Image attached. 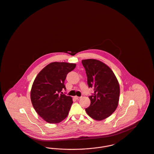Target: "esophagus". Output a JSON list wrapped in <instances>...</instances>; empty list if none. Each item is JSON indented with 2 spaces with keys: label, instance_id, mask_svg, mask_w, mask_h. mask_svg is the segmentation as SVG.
Segmentation results:
<instances>
[{
  "label": "esophagus",
  "instance_id": "esophagus-1",
  "mask_svg": "<svg viewBox=\"0 0 154 154\" xmlns=\"http://www.w3.org/2000/svg\"><path fill=\"white\" fill-rule=\"evenodd\" d=\"M74 98H75L76 100H80V99L81 98V97H77V96H75Z\"/></svg>",
  "mask_w": 154,
  "mask_h": 154
}]
</instances>
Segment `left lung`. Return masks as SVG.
<instances>
[{
    "mask_svg": "<svg viewBox=\"0 0 154 154\" xmlns=\"http://www.w3.org/2000/svg\"><path fill=\"white\" fill-rule=\"evenodd\" d=\"M89 88L94 93L89 96L90 106L85 108L92 119L101 121L110 116L119 104V85L111 69L104 63L95 59L83 60Z\"/></svg>",
    "mask_w": 154,
    "mask_h": 154,
    "instance_id": "obj_1",
    "label": "left lung"
}]
</instances>
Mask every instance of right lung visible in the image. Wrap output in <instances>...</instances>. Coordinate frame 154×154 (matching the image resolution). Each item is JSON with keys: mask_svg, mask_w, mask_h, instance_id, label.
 I'll use <instances>...</instances> for the list:
<instances>
[{"mask_svg": "<svg viewBox=\"0 0 154 154\" xmlns=\"http://www.w3.org/2000/svg\"><path fill=\"white\" fill-rule=\"evenodd\" d=\"M75 64L53 62L38 74L32 85L30 98L37 113L50 124H57L66 119L72 104L70 96L63 94L64 81Z\"/></svg>", "mask_w": 154, "mask_h": 154, "instance_id": "obj_1", "label": "right lung"}]
</instances>
